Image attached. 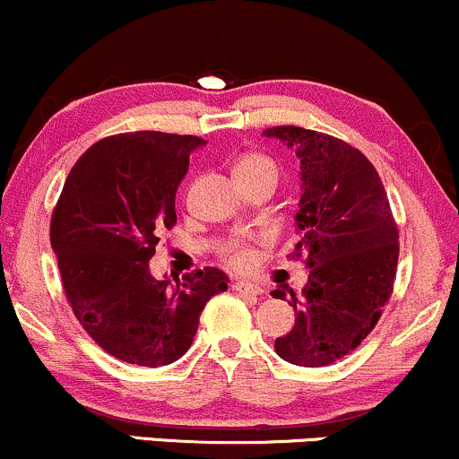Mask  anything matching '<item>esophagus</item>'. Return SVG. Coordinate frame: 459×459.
<instances>
[{
  "mask_svg": "<svg viewBox=\"0 0 459 459\" xmlns=\"http://www.w3.org/2000/svg\"><path fill=\"white\" fill-rule=\"evenodd\" d=\"M231 288H234L236 292H240V295H249V297H260L262 292H264L260 286L249 284V281H236Z\"/></svg>",
  "mask_w": 459,
  "mask_h": 459,
  "instance_id": "obj_1",
  "label": "esophagus"
}]
</instances>
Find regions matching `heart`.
Listing matches in <instances>:
<instances>
[{"label": "heart", "mask_w": 459, "mask_h": 459, "mask_svg": "<svg viewBox=\"0 0 459 459\" xmlns=\"http://www.w3.org/2000/svg\"><path fill=\"white\" fill-rule=\"evenodd\" d=\"M234 175L238 179L254 178V175H275L277 178V164L271 160L266 153L249 152L243 153L238 160L234 162ZM221 260L236 271H247L254 266L255 262V238H247V236H236L230 238L228 243L221 245L219 249Z\"/></svg>", "instance_id": "b5f03b06"}]
</instances>
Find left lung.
Here are the masks:
<instances>
[{
  "label": "left lung",
  "mask_w": 459,
  "mask_h": 459,
  "mask_svg": "<svg viewBox=\"0 0 459 459\" xmlns=\"http://www.w3.org/2000/svg\"><path fill=\"white\" fill-rule=\"evenodd\" d=\"M301 160L299 243L292 260L310 269L307 284L288 303L297 312L292 332L275 351L297 367H327L359 347L382 318L394 288L399 230L382 178L359 149L329 134L277 126ZM273 297H286L275 290Z\"/></svg>",
  "instance_id": "1"
}]
</instances>
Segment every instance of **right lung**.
Here are the masks:
<instances>
[{
    "mask_svg": "<svg viewBox=\"0 0 459 459\" xmlns=\"http://www.w3.org/2000/svg\"><path fill=\"white\" fill-rule=\"evenodd\" d=\"M190 134L127 132L86 149L51 214L49 240L71 310L86 333L127 364L164 367L182 358L205 303L228 290V275L205 266L184 281L149 273L162 230L178 223L175 193Z\"/></svg>",
    "mask_w": 459,
    "mask_h": 459,
    "instance_id": "1",
    "label": "right lung"
}]
</instances>
